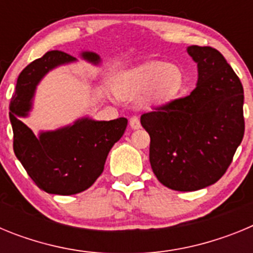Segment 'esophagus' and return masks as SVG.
I'll return each instance as SVG.
<instances>
[{
	"label": "esophagus",
	"instance_id": "34e87169",
	"mask_svg": "<svg viewBox=\"0 0 253 253\" xmlns=\"http://www.w3.org/2000/svg\"><path fill=\"white\" fill-rule=\"evenodd\" d=\"M129 123H130L131 129H139L140 128V122H139V118H138V116H131L130 120H129Z\"/></svg>",
	"mask_w": 253,
	"mask_h": 253
}]
</instances>
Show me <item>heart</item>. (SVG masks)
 Instances as JSON below:
<instances>
[{"mask_svg":"<svg viewBox=\"0 0 253 253\" xmlns=\"http://www.w3.org/2000/svg\"><path fill=\"white\" fill-rule=\"evenodd\" d=\"M184 88V73L175 64L151 60L125 72L120 81V92L137 97L147 90L149 104H163L177 96Z\"/></svg>","mask_w":253,"mask_h":253,"instance_id":"1","label":"heart"}]
</instances>
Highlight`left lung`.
I'll return each mask as SVG.
<instances>
[{"instance_id":"1","label":"left lung","mask_w":253,"mask_h":253,"mask_svg":"<svg viewBox=\"0 0 253 253\" xmlns=\"http://www.w3.org/2000/svg\"><path fill=\"white\" fill-rule=\"evenodd\" d=\"M187 53L198 63L195 90L140 116L151 137L154 175L176 191L215 184L245 134L243 86L238 76L211 46L191 45Z\"/></svg>"}]
</instances>
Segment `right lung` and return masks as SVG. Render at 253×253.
<instances>
[{
	"instance_id": "obj_1",
	"label": "right lung",
	"mask_w": 253,
	"mask_h": 253,
	"mask_svg": "<svg viewBox=\"0 0 253 253\" xmlns=\"http://www.w3.org/2000/svg\"><path fill=\"white\" fill-rule=\"evenodd\" d=\"M82 57L92 63L100 62L99 55L92 51H84ZM73 60L76 58L64 51H46L22 69L10 102L13 152L17 160L39 189L57 195H73L92 186L104 171L107 154L128 125L125 118L110 122L84 118L71 126L37 137L19 119L28 115L35 87L43 76Z\"/></svg>"
}]
</instances>
